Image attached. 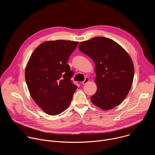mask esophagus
<instances>
[{
	"label": "esophagus",
	"instance_id": "esophagus-1",
	"mask_svg": "<svg viewBox=\"0 0 155 155\" xmlns=\"http://www.w3.org/2000/svg\"><path fill=\"white\" fill-rule=\"evenodd\" d=\"M89 81H90V78H88V77H86L85 79H84V80L83 81H82V84H86Z\"/></svg>",
	"mask_w": 155,
	"mask_h": 155
}]
</instances>
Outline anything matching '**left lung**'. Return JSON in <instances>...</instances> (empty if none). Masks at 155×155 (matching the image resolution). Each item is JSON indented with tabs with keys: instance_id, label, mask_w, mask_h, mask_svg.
<instances>
[{
	"instance_id": "left-lung-1",
	"label": "left lung",
	"mask_w": 155,
	"mask_h": 155,
	"mask_svg": "<svg viewBox=\"0 0 155 155\" xmlns=\"http://www.w3.org/2000/svg\"><path fill=\"white\" fill-rule=\"evenodd\" d=\"M78 48L95 64L97 90L91 97L92 102L103 110L118 105L133 81L134 68L129 54L115 41L103 37L82 41Z\"/></svg>"
}]
</instances>
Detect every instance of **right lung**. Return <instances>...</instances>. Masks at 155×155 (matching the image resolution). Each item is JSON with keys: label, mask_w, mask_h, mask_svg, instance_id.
<instances>
[{"label": "right lung", "mask_w": 155, "mask_h": 155, "mask_svg": "<svg viewBox=\"0 0 155 155\" xmlns=\"http://www.w3.org/2000/svg\"><path fill=\"white\" fill-rule=\"evenodd\" d=\"M78 41L59 40L42 43L31 54L25 78L31 97L44 112L58 115L67 108L77 88L67 64Z\"/></svg>", "instance_id": "add662e5"}]
</instances>
